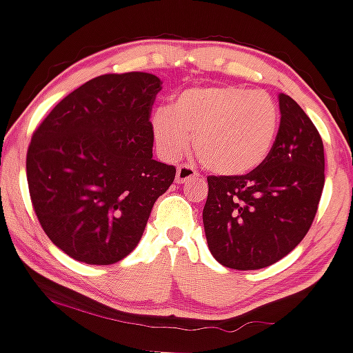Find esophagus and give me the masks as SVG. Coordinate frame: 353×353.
<instances>
[{
	"label": "esophagus",
	"mask_w": 353,
	"mask_h": 353,
	"mask_svg": "<svg viewBox=\"0 0 353 353\" xmlns=\"http://www.w3.org/2000/svg\"><path fill=\"white\" fill-rule=\"evenodd\" d=\"M198 172L191 165H179L176 172V183L177 184H186L193 183V181L198 179Z\"/></svg>",
	"instance_id": "34e87169"
}]
</instances>
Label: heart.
<instances>
[{"label":"heart","mask_w":353,"mask_h":353,"mask_svg":"<svg viewBox=\"0 0 353 353\" xmlns=\"http://www.w3.org/2000/svg\"><path fill=\"white\" fill-rule=\"evenodd\" d=\"M280 110L265 92L236 85L190 88L172 109L152 114L157 148L167 159L181 155L191 143L212 172L244 176L258 169L275 147Z\"/></svg>","instance_id":"b5f03b06"}]
</instances>
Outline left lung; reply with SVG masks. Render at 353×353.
<instances>
[{
	"instance_id": "1",
	"label": "left lung",
	"mask_w": 353,
	"mask_h": 353,
	"mask_svg": "<svg viewBox=\"0 0 353 353\" xmlns=\"http://www.w3.org/2000/svg\"><path fill=\"white\" fill-rule=\"evenodd\" d=\"M280 128L268 159L245 176H210L206 243L220 265L259 270L294 251L318 212L325 148L301 105L279 95Z\"/></svg>"
}]
</instances>
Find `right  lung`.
I'll list each match as a JSON object with an SVG mask.
<instances>
[{
	"mask_svg": "<svg viewBox=\"0 0 353 353\" xmlns=\"http://www.w3.org/2000/svg\"><path fill=\"white\" fill-rule=\"evenodd\" d=\"M160 78L102 74L66 95L35 130L27 181L42 229L87 265L126 258L176 167L152 159L150 110Z\"/></svg>",
	"mask_w": 353,
	"mask_h": 353,
	"instance_id": "right-lung-1",
	"label": "right lung"
}]
</instances>
